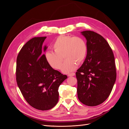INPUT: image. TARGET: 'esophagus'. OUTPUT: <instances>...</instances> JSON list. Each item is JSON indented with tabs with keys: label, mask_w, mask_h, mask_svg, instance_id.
I'll list each match as a JSON object with an SVG mask.
<instances>
[{
	"label": "esophagus",
	"mask_w": 129,
	"mask_h": 129,
	"mask_svg": "<svg viewBox=\"0 0 129 129\" xmlns=\"http://www.w3.org/2000/svg\"><path fill=\"white\" fill-rule=\"evenodd\" d=\"M75 75V74L74 73H69L68 74V76H73Z\"/></svg>",
	"instance_id": "34e87169"
}]
</instances>
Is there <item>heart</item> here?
I'll list each match as a JSON object with an SVG mask.
<instances>
[{
  "mask_svg": "<svg viewBox=\"0 0 129 129\" xmlns=\"http://www.w3.org/2000/svg\"><path fill=\"white\" fill-rule=\"evenodd\" d=\"M54 52L45 53V58L49 65L55 69H61L63 57L62 72L67 73L73 71L77 64L82 62L87 55V46L83 39L79 37L60 36L53 45Z\"/></svg>",
  "mask_w": 129,
  "mask_h": 129,
  "instance_id": "heart-1",
  "label": "heart"
}]
</instances>
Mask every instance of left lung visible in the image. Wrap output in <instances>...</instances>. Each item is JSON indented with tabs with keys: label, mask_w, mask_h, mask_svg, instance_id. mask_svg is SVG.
Returning <instances> with one entry per match:
<instances>
[{
	"label": "left lung",
	"mask_w": 129,
	"mask_h": 129,
	"mask_svg": "<svg viewBox=\"0 0 129 129\" xmlns=\"http://www.w3.org/2000/svg\"><path fill=\"white\" fill-rule=\"evenodd\" d=\"M87 39V55L77 69V96L90 107L104 102L110 95L116 79L115 57L108 42L93 31L81 32Z\"/></svg>",
	"instance_id": "left-lung-1"
}]
</instances>
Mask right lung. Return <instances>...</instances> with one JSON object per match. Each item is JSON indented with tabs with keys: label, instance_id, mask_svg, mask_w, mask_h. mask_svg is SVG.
Listing matches in <instances>:
<instances>
[{
	"label": "right lung",
	"instance_id": "1",
	"mask_svg": "<svg viewBox=\"0 0 129 129\" xmlns=\"http://www.w3.org/2000/svg\"><path fill=\"white\" fill-rule=\"evenodd\" d=\"M47 37H34L22 47L17 58L16 81L26 102L40 110L53 108L58 100V87L67 76L49 65L42 52ZM47 49L44 47V51Z\"/></svg>",
	"mask_w": 129,
	"mask_h": 129
}]
</instances>
